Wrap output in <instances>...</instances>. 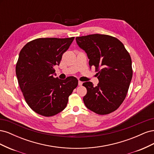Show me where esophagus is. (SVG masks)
I'll return each mask as SVG.
<instances>
[{"instance_id": "1", "label": "esophagus", "mask_w": 154, "mask_h": 154, "mask_svg": "<svg viewBox=\"0 0 154 154\" xmlns=\"http://www.w3.org/2000/svg\"><path fill=\"white\" fill-rule=\"evenodd\" d=\"M82 84H83V82H81V81H78V85L81 86V85H82Z\"/></svg>"}]
</instances>
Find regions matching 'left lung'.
<instances>
[{"label":"left lung","mask_w":154,"mask_h":154,"mask_svg":"<svg viewBox=\"0 0 154 154\" xmlns=\"http://www.w3.org/2000/svg\"><path fill=\"white\" fill-rule=\"evenodd\" d=\"M76 40L87 53L90 67H95L99 80L96 87L91 82L83 83L87 91L83 102L97 114L112 112L127 94L133 74L131 57L122 42L112 36L94 34L78 36Z\"/></svg>","instance_id":"8db88e82"}]
</instances>
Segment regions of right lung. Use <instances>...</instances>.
I'll return each instance as SVG.
<instances>
[{
	"mask_svg": "<svg viewBox=\"0 0 154 154\" xmlns=\"http://www.w3.org/2000/svg\"><path fill=\"white\" fill-rule=\"evenodd\" d=\"M74 38H37L20 51L16 65L18 82L26 103L37 114L49 117L62 112L78 86L75 77L60 80L53 76L54 66H59Z\"/></svg>",
	"mask_w": 154,
	"mask_h": 154,
	"instance_id": "right-lung-1",
	"label": "right lung"
}]
</instances>
